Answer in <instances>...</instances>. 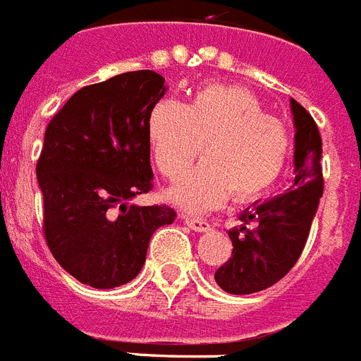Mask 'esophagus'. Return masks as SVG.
<instances>
[{
	"mask_svg": "<svg viewBox=\"0 0 361 361\" xmlns=\"http://www.w3.org/2000/svg\"><path fill=\"white\" fill-rule=\"evenodd\" d=\"M184 221H186V226L190 229L197 231V233H207L210 231V224L207 220H199V218H190V216H183Z\"/></svg>",
	"mask_w": 361,
	"mask_h": 361,
	"instance_id": "1",
	"label": "esophagus"
}]
</instances>
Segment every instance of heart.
<instances>
[{"mask_svg":"<svg viewBox=\"0 0 361 361\" xmlns=\"http://www.w3.org/2000/svg\"><path fill=\"white\" fill-rule=\"evenodd\" d=\"M149 145L164 177L178 178L203 149L195 169L169 190L190 212H204L227 197L252 201L278 183L289 166L293 137L261 100L238 85L210 83L190 106L162 100L149 115Z\"/></svg>","mask_w":361,"mask_h":361,"instance_id":"b5f03b06","label":"heart"}]
</instances>
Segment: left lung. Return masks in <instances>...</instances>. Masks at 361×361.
<instances>
[{
  "instance_id": "8db88e82",
  "label": "left lung",
  "mask_w": 361,
  "mask_h": 361,
  "mask_svg": "<svg viewBox=\"0 0 361 361\" xmlns=\"http://www.w3.org/2000/svg\"><path fill=\"white\" fill-rule=\"evenodd\" d=\"M295 115V183L289 192L253 203L238 220L240 229L229 231L233 253L214 274L216 283L231 295L259 293L287 276L304 252L322 197V140L310 111L290 99ZM254 224L252 230L246 228Z\"/></svg>"
}]
</instances>
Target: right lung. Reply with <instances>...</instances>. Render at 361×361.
<instances>
[{"mask_svg":"<svg viewBox=\"0 0 361 361\" xmlns=\"http://www.w3.org/2000/svg\"><path fill=\"white\" fill-rule=\"evenodd\" d=\"M164 82L135 71L85 85L46 128L37 162L42 233L56 261L94 289L132 281L152 233L177 218L166 204H128L152 190L147 125Z\"/></svg>","mask_w":361,"mask_h":361,"instance_id":"add662e5","label":"right lung"}]
</instances>
